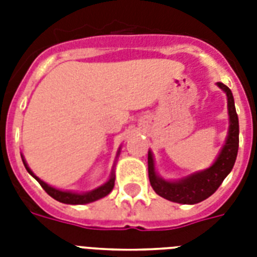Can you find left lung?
Instances as JSON below:
<instances>
[{
	"label": "left lung",
	"instance_id": "left-lung-1",
	"mask_svg": "<svg viewBox=\"0 0 257 257\" xmlns=\"http://www.w3.org/2000/svg\"><path fill=\"white\" fill-rule=\"evenodd\" d=\"M217 85L227 93L228 113H229V131L225 145L212 167L203 172H197L180 181H165L155 172L152 153L148 152V175L153 191L164 199L180 204H197L213 195L221 185L224 179L235 165L239 151V117L236 113L235 101L231 89L223 82Z\"/></svg>",
	"mask_w": 257,
	"mask_h": 257
}]
</instances>
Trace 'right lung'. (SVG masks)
Masks as SVG:
<instances>
[{
    "label": "right lung",
    "mask_w": 257,
    "mask_h": 257,
    "mask_svg": "<svg viewBox=\"0 0 257 257\" xmlns=\"http://www.w3.org/2000/svg\"><path fill=\"white\" fill-rule=\"evenodd\" d=\"M24 161V165H25L26 171L29 172L30 175L33 176L34 179L37 180L40 185L44 188V191L50 196V197H53L54 200H57L60 203L64 204H88L92 203V201H96V200L101 199V197H104V196L109 195V192L112 191L113 187H114V173H112V177L109 179L108 183H105L104 185H101L100 188H97L94 191L88 192V193H72V192H65V191H58L56 188H52L50 185H48L46 183H44L42 180H40L37 176L33 175V172L30 171L28 168V165H26L25 160Z\"/></svg>",
    "instance_id": "right-lung-1"
}]
</instances>
